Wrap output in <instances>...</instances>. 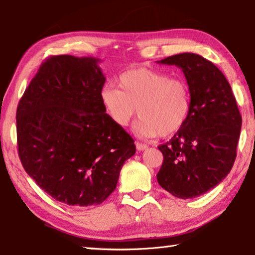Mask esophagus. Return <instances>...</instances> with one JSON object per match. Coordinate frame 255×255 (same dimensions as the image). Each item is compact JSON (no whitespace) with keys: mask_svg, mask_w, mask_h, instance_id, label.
Instances as JSON below:
<instances>
[{"mask_svg":"<svg viewBox=\"0 0 255 255\" xmlns=\"http://www.w3.org/2000/svg\"><path fill=\"white\" fill-rule=\"evenodd\" d=\"M136 148L138 150H145L148 148V146L146 145V143H141V142H136Z\"/></svg>","mask_w":255,"mask_h":255,"instance_id":"1","label":"esophagus"}]
</instances>
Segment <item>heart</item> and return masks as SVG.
Returning a JSON list of instances; mask_svg holds the SVG:
<instances>
[{
  "label": "heart",
  "instance_id": "heart-1",
  "mask_svg": "<svg viewBox=\"0 0 255 255\" xmlns=\"http://www.w3.org/2000/svg\"><path fill=\"white\" fill-rule=\"evenodd\" d=\"M100 101L107 117L119 128H126L136 116L135 131L142 138L169 137L183 128L192 110L188 83L180 78L148 68L123 72L117 88L106 86Z\"/></svg>",
  "mask_w": 255,
  "mask_h": 255
}]
</instances>
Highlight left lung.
<instances>
[{
    "mask_svg": "<svg viewBox=\"0 0 255 255\" xmlns=\"http://www.w3.org/2000/svg\"><path fill=\"white\" fill-rule=\"evenodd\" d=\"M157 62L182 69L192 94L186 124L168 142L158 146L164 161L157 180L176 197H198L232 169L242 117L232 88L214 63L188 52Z\"/></svg>",
    "mask_w": 255,
    "mask_h": 255,
    "instance_id": "8db88e82",
    "label": "left lung"
}]
</instances>
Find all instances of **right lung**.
<instances>
[{"label":"right lung","mask_w":255,"mask_h":255,"mask_svg":"<svg viewBox=\"0 0 255 255\" xmlns=\"http://www.w3.org/2000/svg\"><path fill=\"white\" fill-rule=\"evenodd\" d=\"M99 59L54 55L41 64L18 103V157L55 201L101 204L112 194L133 139L112 123L100 101Z\"/></svg>","instance_id":"obj_1"}]
</instances>
